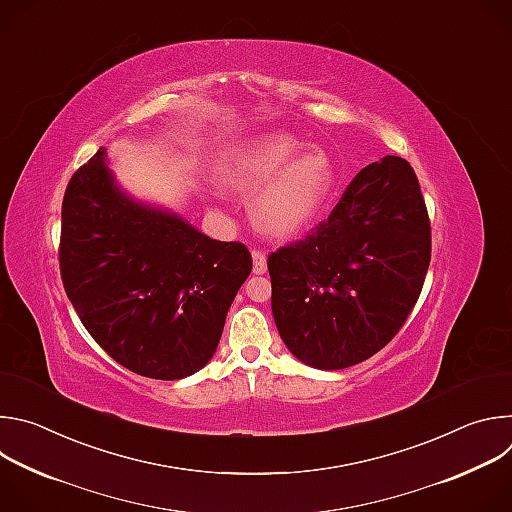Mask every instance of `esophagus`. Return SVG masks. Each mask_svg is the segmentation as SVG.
Wrapping results in <instances>:
<instances>
[{
	"label": "esophagus",
	"mask_w": 512,
	"mask_h": 512,
	"mask_svg": "<svg viewBox=\"0 0 512 512\" xmlns=\"http://www.w3.org/2000/svg\"><path fill=\"white\" fill-rule=\"evenodd\" d=\"M251 255H253V273H255V275L267 273V257H265V253L253 251Z\"/></svg>",
	"instance_id": "1"
}]
</instances>
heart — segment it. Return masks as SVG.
Segmentation results:
<instances>
[{
	"mask_svg": "<svg viewBox=\"0 0 512 512\" xmlns=\"http://www.w3.org/2000/svg\"><path fill=\"white\" fill-rule=\"evenodd\" d=\"M223 186L251 192V218L267 235L289 239L306 231L328 202L336 170L322 148H306L285 131H265L227 148L216 162Z\"/></svg>",
	"mask_w": 512,
	"mask_h": 512,
	"instance_id": "obj_1",
	"label": "heart"
}]
</instances>
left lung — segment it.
Wrapping results in <instances>:
<instances>
[{
    "label": "left lung",
    "instance_id": "8db88e82",
    "mask_svg": "<svg viewBox=\"0 0 512 512\" xmlns=\"http://www.w3.org/2000/svg\"><path fill=\"white\" fill-rule=\"evenodd\" d=\"M431 229L407 160L362 168L312 235L269 255L271 312L287 350L338 371L377 354L423 287Z\"/></svg>",
    "mask_w": 512,
    "mask_h": 512
}]
</instances>
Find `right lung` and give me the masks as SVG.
Wrapping results in <instances>:
<instances>
[{"instance_id": "obj_1", "label": "right lung", "mask_w": 512, "mask_h": 512, "mask_svg": "<svg viewBox=\"0 0 512 512\" xmlns=\"http://www.w3.org/2000/svg\"><path fill=\"white\" fill-rule=\"evenodd\" d=\"M251 269L243 243L214 241L178 212L129 194L105 148L66 186L64 291L97 344L141 377L200 371Z\"/></svg>"}]
</instances>
